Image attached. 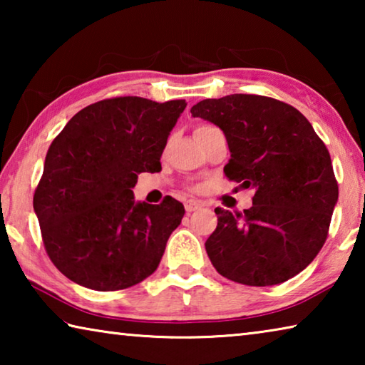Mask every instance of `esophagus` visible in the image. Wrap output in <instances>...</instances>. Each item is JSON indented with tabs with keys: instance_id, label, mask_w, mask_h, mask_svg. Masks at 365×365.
I'll list each match as a JSON object with an SVG mask.
<instances>
[{
	"instance_id": "34e87169",
	"label": "esophagus",
	"mask_w": 365,
	"mask_h": 365,
	"mask_svg": "<svg viewBox=\"0 0 365 365\" xmlns=\"http://www.w3.org/2000/svg\"><path fill=\"white\" fill-rule=\"evenodd\" d=\"M202 207V202L201 201H196V200H188L185 202V211L187 212H193L197 211V209Z\"/></svg>"
}]
</instances>
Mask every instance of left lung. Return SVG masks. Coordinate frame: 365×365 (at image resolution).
<instances>
[{
  "label": "left lung",
  "instance_id": "8db88e82",
  "mask_svg": "<svg viewBox=\"0 0 365 365\" xmlns=\"http://www.w3.org/2000/svg\"><path fill=\"white\" fill-rule=\"evenodd\" d=\"M190 113L224 132L228 180L256 190L243 212L215 207L217 228L206 240L215 270L250 287L298 275L322 250L338 201L324 141L298 109L267 96L202 100Z\"/></svg>",
  "mask_w": 365,
  "mask_h": 365
}]
</instances>
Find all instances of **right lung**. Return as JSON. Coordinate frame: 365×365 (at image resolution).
Listing matches in <instances>:
<instances>
[{
	"label": "right lung",
	"mask_w": 365,
	"mask_h": 365,
	"mask_svg": "<svg viewBox=\"0 0 365 365\" xmlns=\"http://www.w3.org/2000/svg\"><path fill=\"white\" fill-rule=\"evenodd\" d=\"M185 100H103L67 122L46 153L34 209L51 262L85 288L115 292L158 269L185 207L135 202L141 172H159Z\"/></svg>",
	"instance_id": "obj_1"
}]
</instances>
